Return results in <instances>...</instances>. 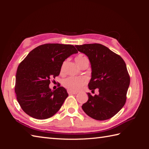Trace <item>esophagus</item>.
I'll list each match as a JSON object with an SVG mask.
<instances>
[{
	"instance_id": "1",
	"label": "esophagus",
	"mask_w": 149,
	"mask_h": 149,
	"mask_svg": "<svg viewBox=\"0 0 149 149\" xmlns=\"http://www.w3.org/2000/svg\"><path fill=\"white\" fill-rule=\"evenodd\" d=\"M68 93L69 94H77V93H76V92L71 91H70V90H68Z\"/></svg>"
}]
</instances>
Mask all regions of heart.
<instances>
[{"label":"heart","mask_w":149,"mask_h":149,"mask_svg":"<svg viewBox=\"0 0 149 149\" xmlns=\"http://www.w3.org/2000/svg\"><path fill=\"white\" fill-rule=\"evenodd\" d=\"M76 61L78 65L81 67L84 63L88 60V58L86 57L83 54H79L76 57ZM66 63V60L61 65V71H63L64 70L65 66ZM87 82V79L84 76L81 77H68L62 81V85L66 89L71 90V91H78L81 88L84 84Z\"/></svg>","instance_id":"heart-1"}]
</instances>
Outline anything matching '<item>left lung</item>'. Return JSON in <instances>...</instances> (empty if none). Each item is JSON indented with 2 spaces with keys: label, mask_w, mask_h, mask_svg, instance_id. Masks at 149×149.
Listing matches in <instances>:
<instances>
[{
  "label": "left lung",
  "mask_w": 149,
  "mask_h": 149,
  "mask_svg": "<svg viewBox=\"0 0 149 149\" xmlns=\"http://www.w3.org/2000/svg\"><path fill=\"white\" fill-rule=\"evenodd\" d=\"M86 55L91 65V78L88 84L90 90L97 88L100 94L88 100L82 109L91 118L98 120L109 119L123 107L130 84V76L125 63L119 55L99 43L75 45Z\"/></svg>",
  "instance_id": "left-lung-1"
}]
</instances>
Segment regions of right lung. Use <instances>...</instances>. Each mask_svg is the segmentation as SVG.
I'll list each match as a JSON object with an SVG mask.
<instances>
[{"mask_svg":"<svg viewBox=\"0 0 149 149\" xmlns=\"http://www.w3.org/2000/svg\"><path fill=\"white\" fill-rule=\"evenodd\" d=\"M77 53L71 45L47 43L34 48L20 63L17 70L15 92L26 114L46 119L60 110L68 94L60 85L52 91L49 88L50 79L60 74L68 57Z\"/></svg>","mask_w":149,"mask_h":149,"instance_id":"1","label":"right lung"}]
</instances>
